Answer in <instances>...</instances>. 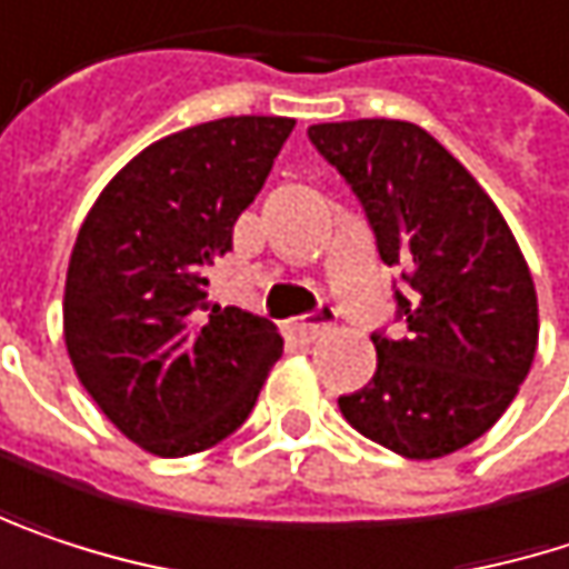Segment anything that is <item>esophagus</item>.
<instances>
[{
    "label": "esophagus",
    "instance_id": "1",
    "mask_svg": "<svg viewBox=\"0 0 569 569\" xmlns=\"http://www.w3.org/2000/svg\"><path fill=\"white\" fill-rule=\"evenodd\" d=\"M329 329H332V309H319V312L302 316V319L292 322V332L299 336V341H316V338L326 336Z\"/></svg>",
    "mask_w": 569,
    "mask_h": 569
}]
</instances>
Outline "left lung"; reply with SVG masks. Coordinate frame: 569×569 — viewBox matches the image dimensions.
I'll return each instance as SVG.
<instances>
[{
    "label": "left lung",
    "instance_id": "1",
    "mask_svg": "<svg viewBox=\"0 0 569 569\" xmlns=\"http://www.w3.org/2000/svg\"><path fill=\"white\" fill-rule=\"evenodd\" d=\"M309 142L355 191L381 260L400 273V332L371 336L378 371L338 407L397 456H449L489 433L531 371V270L479 181L417 123H319Z\"/></svg>",
    "mask_w": 569,
    "mask_h": 569
}]
</instances>
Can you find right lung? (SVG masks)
I'll return each instance as SVG.
<instances>
[{"label": "right lung", "instance_id": "right-lung-1", "mask_svg": "<svg viewBox=\"0 0 569 569\" xmlns=\"http://www.w3.org/2000/svg\"><path fill=\"white\" fill-rule=\"evenodd\" d=\"M292 127L224 117L172 132L117 172L80 228L68 355L107 420L156 456L231 437L283 355L270 319L208 302V267L231 250Z\"/></svg>", "mask_w": 569, "mask_h": 569}]
</instances>
